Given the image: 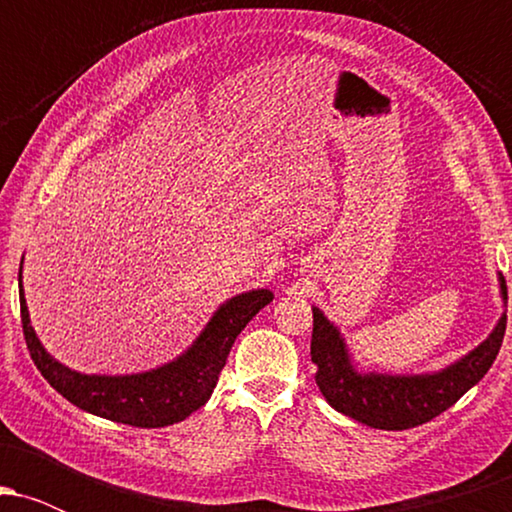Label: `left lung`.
<instances>
[{
    "instance_id": "8db88e82",
    "label": "left lung",
    "mask_w": 512,
    "mask_h": 512,
    "mask_svg": "<svg viewBox=\"0 0 512 512\" xmlns=\"http://www.w3.org/2000/svg\"><path fill=\"white\" fill-rule=\"evenodd\" d=\"M498 281H501L503 303H508V286L503 274H498ZM505 322L508 317L503 313L486 342L438 373L383 375L358 373L342 334L320 313V308H313L310 358L317 366L315 383L334 409L356 419L358 424L383 428V431L421 426L450 409L464 392L472 390L489 373L503 344Z\"/></svg>"
}]
</instances>
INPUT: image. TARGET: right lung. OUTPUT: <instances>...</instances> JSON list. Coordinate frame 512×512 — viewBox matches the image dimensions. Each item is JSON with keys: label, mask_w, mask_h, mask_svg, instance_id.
Segmentation results:
<instances>
[{"label": "right lung", "mask_w": 512, "mask_h": 512, "mask_svg": "<svg viewBox=\"0 0 512 512\" xmlns=\"http://www.w3.org/2000/svg\"><path fill=\"white\" fill-rule=\"evenodd\" d=\"M274 298L272 291L257 289L240 293L216 310L197 342L166 366L137 375H84L62 366L35 337L23 298L19 269L21 325L35 368L64 399L88 414L137 428H161L178 424L192 411L207 404L231 354L236 337L245 325Z\"/></svg>", "instance_id": "right-lung-1"}]
</instances>
